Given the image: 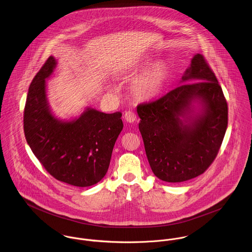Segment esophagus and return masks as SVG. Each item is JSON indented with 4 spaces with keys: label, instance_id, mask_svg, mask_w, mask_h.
I'll return each mask as SVG.
<instances>
[{
    "label": "esophagus",
    "instance_id": "esophagus-1",
    "mask_svg": "<svg viewBox=\"0 0 252 252\" xmlns=\"http://www.w3.org/2000/svg\"><path fill=\"white\" fill-rule=\"evenodd\" d=\"M125 120L128 122V123H134L136 120H137V115L135 114V112L133 111H126L125 112Z\"/></svg>",
    "mask_w": 252,
    "mask_h": 252
}]
</instances>
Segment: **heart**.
I'll list each match as a JSON object with an SVG mask.
<instances>
[{
    "label": "heart",
    "mask_w": 252,
    "mask_h": 252,
    "mask_svg": "<svg viewBox=\"0 0 252 252\" xmlns=\"http://www.w3.org/2000/svg\"><path fill=\"white\" fill-rule=\"evenodd\" d=\"M152 63L150 57H145L138 65L129 70V75L138 70L144 69ZM170 74V67L165 61L153 63L144 72H141L131 83L130 91L132 96L139 102H149L157 98L163 91Z\"/></svg>",
    "instance_id": "heart-1"
}]
</instances>
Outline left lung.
I'll use <instances>...</instances> for the list:
<instances>
[{"label":"left lung","mask_w":252,"mask_h":252,"mask_svg":"<svg viewBox=\"0 0 252 252\" xmlns=\"http://www.w3.org/2000/svg\"><path fill=\"white\" fill-rule=\"evenodd\" d=\"M137 111L147 160L159 180L194 179L216 159L228 125V106L203 55L193 56L180 86Z\"/></svg>","instance_id":"1"}]
</instances>
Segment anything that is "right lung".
Listing matches in <instances>:
<instances>
[{
    "mask_svg": "<svg viewBox=\"0 0 252 252\" xmlns=\"http://www.w3.org/2000/svg\"><path fill=\"white\" fill-rule=\"evenodd\" d=\"M56 65V59L50 56L29 87L24 109L25 138L53 178L77 187L91 186L108 172L113 146L123 129L122 114L88 107L69 120L55 116L47 100L46 80Z\"/></svg>",
    "mask_w": 252,
    "mask_h": 252,
    "instance_id": "right-lung-1",
    "label": "right lung"
}]
</instances>
